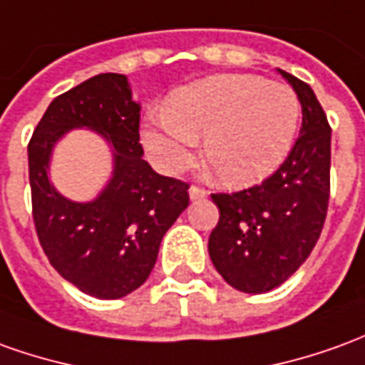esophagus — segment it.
I'll list each match as a JSON object with an SVG mask.
<instances>
[{
	"label": "esophagus",
	"mask_w": 365,
	"mask_h": 365,
	"mask_svg": "<svg viewBox=\"0 0 365 365\" xmlns=\"http://www.w3.org/2000/svg\"><path fill=\"white\" fill-rule=\"evenodd\" d=\"M207 197V191L201 190L197 185H191L190 187V200L191 201H200V200H205Z\"/></svg>",
	"instance_id": "1"
}]
</instances>
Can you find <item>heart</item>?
<instances>
[{"mask_svg":"<svg viewBox=\"0 0 365 365\" xmlns=\"http://www.w3.org/2000/svg\"><path fill=\"white\" fill-rule=\"evenodd\" d=\"M300 101L284 83L257 75H213L182 86L142 126V146L164 174H180L203 136V160L225 187L267 180L297 140Z\"/></svg>","mask_w":365,"mask_h":365,"instance_id":"obj_1","label":"heart"}]
</instances>
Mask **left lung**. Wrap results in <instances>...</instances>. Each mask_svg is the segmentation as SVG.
<instances>
[{
    "label": "left lung",
    "instance_id": "1",
    "mask_svg": "<svg viewBox=\"0 0 365 365\" xmlns=\"http://www.w3.org/2000/svg\"><path fill=\"white\" fill-rule=\"evenodd\" d=\"M302 106L300 136L289 158L261 185L213 193L219 223L209 257L227 284L247 294L280 287L312 253L324 227L330 195V136L314 91L277 68Z\"/></svg>",
    "mask_w": 365,
    "mask_h": 365
}]
</instances>
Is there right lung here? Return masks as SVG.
Segmentation results:
<instances>
[{"label": "right lung", "instance_id": "add662e5", "mask_svg": "<svg viewBox=\"0 0 365 365\" xmlns=\"http://www.w3.org/2000/svg\"><path fill=\"white\" fill-rule=\"evenodd\" d=\"M140 108L128 76L96 75L49 104L27 148L41 247L63 279L101 300L146 282L165 231L190 205L187 183L142 160ZM73 129H91L111 148V178L88 202L68 200L50 182L52 150Z\"/></svg>", "mask_w": 365, "mask_h": 365}]
</instances>
